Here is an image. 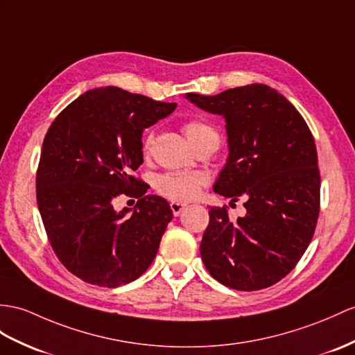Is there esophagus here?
I'll return each mask as SVG.
<instances>
[{
  "mask_svg": "<svg viewBox=\"0 0 355 355\" xmlns=\"http://www.w3.org/2000/svg\"><path fill=\"white\" fill-rule=\"evenodd\" d=\"M170 207H171V211H173V215H175V217H178V215L182 214L184 209H187V203L171 202V203H170Z\"/></svg>",
  "mask_w": 355,
  "mask_h": 355,
  "instance_id": "obj_1",
  "label": "esophagus"
}]
</instances>
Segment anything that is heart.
I'll list each match as a JSON object with an SVG mask.
<instances>
[{"instance_id":"b5f03b06","label":"heart","mask_w":355,"mask_h":355,"mask_svg":"<svg viewBox=\"0 0 355 355\" xmlns=\"http://www.w3.org/2000/svg\"><path fill=\"white\" fill-rule=\"evenodd\" d=\"M184 132L191 143L193 148H197L203 143H217L220 141L218 132L209 123L203 120H189L184 125ZM153 143V135L149 134L143 141V152L149 155ZM206 184V176L200 173H167L158 179V191L170 198V200L187 202L197 197L202 187Z\"/></svg>"}]
</instances>
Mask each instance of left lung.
<instances>
[{
	"mask_svg": "<svg viewBox=\"0 0 355 355\" xmlns=\"http://www.w3.org/2000/svg\"><path fill=\"white\" fill-rule=\"evenodd\" d=\"M185 98L226 120L229 157L214 191L230 205L243 197L247 211L232 223L227 206L211 207L200 244L206 270L232 289L272 286L315 233L321 178L313 135L297 108L265 84Z\"/></svg>",
	"mask_w": 355,
	"mask_h": 355,
	"instance_id": "8db88e82",
	"label": "left lung"
}]
</instances>
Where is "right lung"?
I'll return each instance as SVG.
<instances>
[{
	"label": "right lung",
	"mask_w": 355,
	"mask_h": 355,
	"mask_svg": "<svg viewBox=\"0 0 355 355\" xmlns=\"http://www.w3.org/2000/svg\"><path fill=\"white\" fill-rule=\"evenodd\" d=\"M175 108L110 85L81 94L49 126L37 168V206L60 262L81 280L122 286L157 256L173 212L132 171L143 164L144 128ZM122 193L139 202L116 211L114 200Z\"/></svg>",
	"instance_id": "add662e5"
}]
</instances>
